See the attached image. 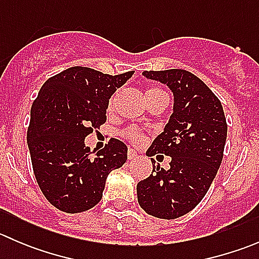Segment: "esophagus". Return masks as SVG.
Listing matches in <instances>:
<instances>
[{"label": "esophagus", "mask_w": 259, "mask_h": 259, "mask_svg": "<svg viewBox=\"0 0 259 259\" xmlns=\"http://www.w3.org/2000/svg\"><path fill=\"white\" fill-rule=\"evenodd\" d=\"M127 158H129L130 160H134V159H137L138 158L137 151L133 150V149H129V153H127Z\"/></svg>", "instance_id": "34e87169"}]
</instances>
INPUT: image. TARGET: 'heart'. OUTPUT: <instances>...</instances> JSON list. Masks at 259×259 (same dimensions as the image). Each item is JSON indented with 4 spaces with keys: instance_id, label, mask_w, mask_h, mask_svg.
<instances>
[{
    "instance_id": "obj_1",
    "label": "heart",
    "mask_w": 259,
    "mask_h": 259,
    "mask_svg": "<svg viewBox=\"0 0 259 259\" xmlns=\"http://www.w3.org/2000/svg\"><path fill=\"white\" fill-rule=\"evenodd\" d=\"M160 94H165V93H163V91L159 90V89H150V90L146 91L145 96H146V99H148V98H151V96L160 95ZM117 96H119V93L114 94V95L110 98V100H109V105H108L109 110H113L114 109L115 101H116ZM124 137L126 138V139H129L132 143H134V144H142V143L144 142V137H143V135L140 134L139 132H137L135 129H132V127H129V129L125 130Z\"/></svg>"
}]
</instances>
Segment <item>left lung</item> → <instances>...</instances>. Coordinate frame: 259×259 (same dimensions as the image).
Masks as SVG:
<instances>
[{
	"mask_svg": "<svg viewBox=\"0 0 259 259\" xmlns=\"http://www.w3.org/2000/svg\"><path fill=\"white\" fill-rule=\"evenodd\" d=\"M143 75L165 83L174 105L164 132L146 151L148 156H170V166L168 170L154 166L138 183V202L150 215L176 219L199 204L215 178L227 139L226 116L219 99L192 72L171 69Z\"/></svg>",
	"mask_w": 259,
	"mask_h": 259,
	"instance_id": "obj_1",
	"label": "left lung"
}]
</instances>
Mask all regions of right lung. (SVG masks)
<instances>
[{"mask_svg":"<svg viewBox=\"0 0 259 259\" xmlns=\"http://www.w3.org/2000/svg\"><path fill=\"white\" fill-rule=\"evenodd\" d=\"M134 71L108 75L74 66L50 77L31 108L27 130L33 173L46 199L65 213L95 207L111 170L127 159V148L110 139L90 155L85 138L106 121L109 99Z\"/></svg>","mask_w":259,"mask_h":259,"instance_id":"obj_1","label":"right lung"}]
</instances>
